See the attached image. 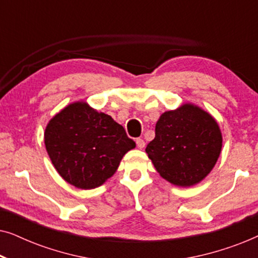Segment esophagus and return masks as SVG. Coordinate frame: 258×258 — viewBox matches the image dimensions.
Wrapping results in <instances>:
<instances>
[{"mask_svg": "<svg viewBox=\"0 0 258 258\" xmlns=\"http://www.w3.org/2000/svg\"><path fill=\"white\" fill-rule=\"evenodd\" d=\"M136 146L139 149H143L144 146H146V143H144V140L142 139H136Z\"/></svg>", "mask_w": 258, "mask_h": 258, "instance_id": "obj_1", "label": "esophagus"}]
</instances>
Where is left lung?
Returning a JSON list of instances; mask_svg holds the SVG:
<instances>
[{
    "mask_svg": "<svg viewBox=\"0 0 258 258\" xmlns=\"http://www.w3.org/2000/svg\"><path fill=\"white\" fill-rule=\"evenodd\" d=\"M222 149V134L210 114L185 103L161 115L146 151L158 174L172 184L191 186L213 170Z\"/></svg>",
    "mask_w": 258,
    "mask_h": 258,
    "instance_id": "1",
    "label": "left lung"
}]
</instances>
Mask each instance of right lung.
Here are the masks:
<instances>
[{"label": "right lung", "mask_w": 258, "mask_h": 258, "mask_svg": "<svg viewBox=\"0 0 258 258\" xmlns=\"http://www.w3.org/2000/svg\"><path fill=\"white\" fill-rule=\"evenodd\" d=\"M44 144L62 178L80 189L103 184L136 147L121 124L86 102L69 104L49 121Z\"/></svg>", "instance_id": "add662e5"}]
</instances>
